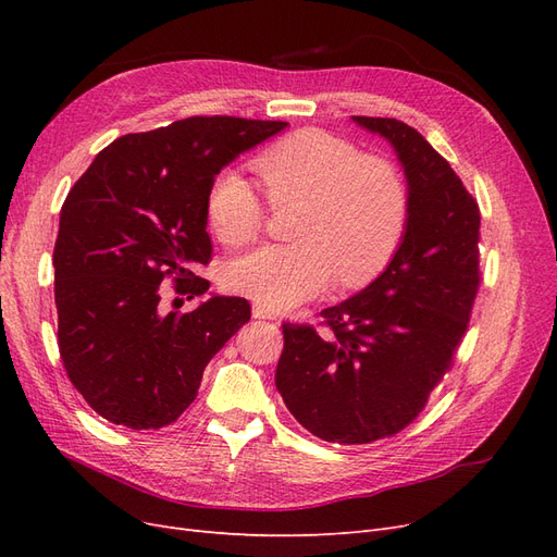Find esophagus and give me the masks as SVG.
Wrapping results in <instances>:
<instances>
[{
	"mask_svg": "<svg viewBox=\"0 0 557 557\" xmlns=\"http://www.w3.org/2000/svg\"><path fill=\"white\" fill-rule=\"evenodd\" d=\"M252 318H258V320H276V313L264 309L262 305H252Z\"/></svg>",
	"mask_w": 557,
	"mask_h": 557,
	"instance_id": "34e87169",
	"label": "esophagus"
}]
</instances>
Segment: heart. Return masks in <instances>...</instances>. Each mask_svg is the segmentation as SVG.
Segmentation results:
<instances>
[{
    "mask_svg": "<svg viewBox=\"0 0 557 557\" xmlns=\"http://www.w3.org/2000/svg\"><path fill=\"white\" fill-rule=\"evenodd\" d=\"M274 209L299 211L290 246H262L225 267L223 283L267 309H288L323 293L332 281L360 288L397 252L409 221L407 183L393 162L362 156L356 144L323 129L290 134L252 162ZM207 218L218 242L242 246L258 237L267 207L234 170L207 193Z\"/></svg>",
    "mask_w": 557,
    "mask_h": 557,
    "instance_id": "heart-1",
    "label": "heart"
}]
</instances>
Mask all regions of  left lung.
Here are the masks:
<instances>
[{
    "label": "left lung",
    "instance_id": "8db88e82",
    "mask_svg": "<svg viewBox=\"0 0 557 557\" xmlns=\"http://www.w3.org/2000/svg\"><path fill=\"white\" fill-rule=\"evenodd\" d=\"M395 148L409 221L385 272L320 311L327 332L283 325L276 387L318 440L372 444L407 428L450 369L479 293L476 199L425 137L395 117L352 115Z\"/></svg>",
    "mask_w": 557,
    "mask_h": 557
}]
</instances>
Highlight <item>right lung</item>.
Listing matches in <instances>:
<instances>
[{
  "label": "right lung",
  "mask_w": 557,
  "mask_h": 557,
  "mask_svg": "<svg viewBox=\"0 0 557 557\" xmlns=\"http://www.w3.org/2000/svg\"><path fill=\"white\" fill-rule=\"evenodd\" d=\"M288 123L193 115L125 134L95 158L60 211L53 250L66 376L109 423L158 430L190 407L209 360L250 320L242 297L160 311V283L205 295L207 193L225 164Z\"/></svg>",
  "instance_id": "1"
}]
</instances>
